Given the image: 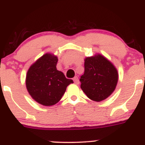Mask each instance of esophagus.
Masks as SVG:
<instances>
[{
    "mask_svg": "<svg viewBox=\"0 0 145 145\" xmlns=\"http://www.w3.org/2000/svg\"><path fill=\"white\" fill-rule=\"evenodd\" d=\"M73 80H74V82L76 84H79V79H78V77H77V76L74 77V79H73Z\"/></svg>",
    "mask_w": 145,
    "mask_h": 145,
    "instance_id": "obj_1",
    "label": "esophagus"
}]
</instances>
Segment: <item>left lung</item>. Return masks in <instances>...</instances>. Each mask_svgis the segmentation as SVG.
<instances>
[{
    "mask_svg": "<svg viewBox=\"0 0 145 145\" xmlns=\"http://www.w3.org/2000/svg\"><path fill=\"white\" fill-rule=\"evenodd\" d=\"M118 73L114 65L101 55L85 59L81 89L90 99L101 101L114 91Z\"/></svg>",
    "mask_w": 145,
    "mask_h": 145,
    "instance_id": "left-lung-1",
    "label": "left lung"
}]
</instances>
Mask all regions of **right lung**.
Returning a JSON list of instances; mask_svg holds the SVG:
<instances>
[{
  "mask_svg": "<svg viewBox=\"0 0 145 145\" xmlns=\"http://www.w3.org/2000/svg\"><path fill=\"white\" fill-rule=\"evenodd\" d=\"M58 59L50 54H44L28 69L25 79L27 90L32 98L44 106L58 103L73 83L56 69Z\"/></svg>",
  "mask_w": 145,
  "mask_h": 145,
  "instance_id": "right-lung-1",
  "label": "right lung"
}]
</instances>
